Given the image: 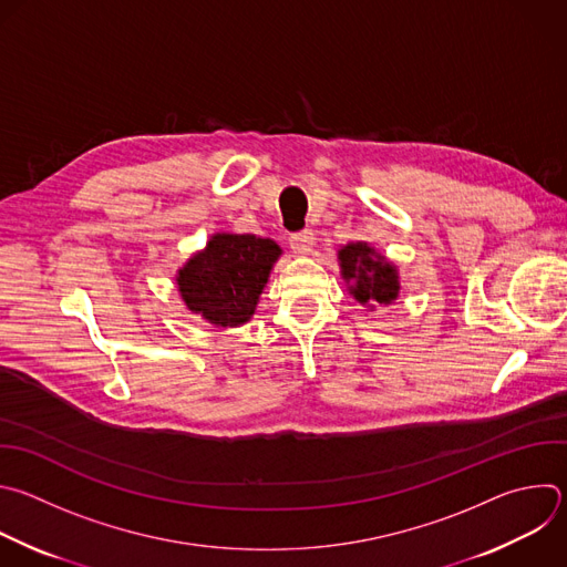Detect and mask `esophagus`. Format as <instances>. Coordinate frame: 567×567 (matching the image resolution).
Listing matches in <instances>:
<instances>
[{
	"mask_svg": "<svg viewBox=\"0 0 567 567\" xmlns=\"http://www.w3.org/2000/svg\"><path fill=\"white\" fill-rule=\"evenodd\" d=\"M289 245H291L293 254H298V256H307V254H311V247H313V234H311L309 229L298 231V234H291Z\"/></svg>",
	"mask_w": 567,
	"mask_h": 567,
	"instance_id": "esophagus-1",
	"label": "esophagus"
}]
</instances>
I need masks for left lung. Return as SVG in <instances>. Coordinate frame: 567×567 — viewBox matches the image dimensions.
<instances>
[{
  "mask_svg": "<svg viewBox=\"0 0 567 567\" xmlns=\"http://www.w3.org/2000/svg\"><path fill=\"white\" fill-rule=\"evenodd\" d=\"M340 276L349 285V293L360 302L390 305L399 298V269L367 243H349L338 251Z\"/></svg>",
  "mask_w": 567,
  "mask_h": 567,
  "instance_id": "8db88e82",
  "label": "left lung"
}]
</instances>
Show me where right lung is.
<instances>
[{"mask_svg": "<svg viewBox=\"0 0 567 567\" xmlns=\"http://www.w3.org/2000/svg\"><path fill=\"white\" fill-rule=\"evenodd\" d=\"M282 249L271 238L214 234L207 247L177 269V291L188 311L216 327L249 322Z\"/></svg>", "mask_w": 567, "mask_h": 567, "instance_id": "add662e5", "label": "right lung"}]
</instances>
